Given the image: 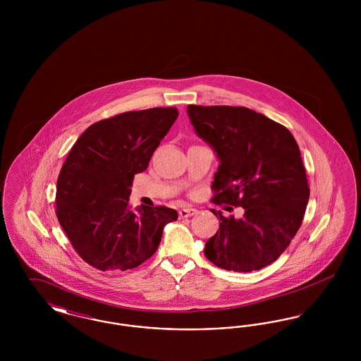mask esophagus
I'll list each match as a JSON object with an SVG mask.
<instances>
[{
	"mask_svg": "<svg viewBox=\"0 0 361 361\" xmlns=\"http://www.w3.org/2000/svg\"><path fill=\"white\" fill-rule=\"evenodd\" d=\"M197 212H199V211L195 209V208H183V209L178 211V215H180V218H189V216L196 215Z\"/></svg>",
	"mask_w": 361,
	"mask_h": 361,
	"instance_id": "obj_1",
	"label": "esophagus"
}]
</instances>
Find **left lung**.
I'll use <instances>...</instances> for the list:
<instances>
[{
  "mask_svg": "<svg viewBox=\"0 0 361 361\" xmlns=\"http://www.w3.org/2000/svg\"><path fill=\"white\" fill-rule=\"evenodd\" d=\"M197 137L219 159L214 203L243 208V216L219 218L204 255L234 272L258 271L276 261L298 233L310 189L299 146L291 133L245 106L188 105ZM230 208V207H227Z\"/></svg>",
  "mask_w": 361,
  "mask_h": 361,
  "instance_id": "8db88e82",
  "label": "left lung"
}]
</instances>
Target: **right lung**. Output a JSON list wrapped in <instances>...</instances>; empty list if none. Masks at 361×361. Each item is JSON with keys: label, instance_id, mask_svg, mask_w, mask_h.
<instances>
[{"label": "right lung", "instance_id": "right-lung-1", "mask_svg": "<svg viewBox=\"0 0 361 361\" xmlns=\"http://www.w3.org/2000/svg\"><path fill=\"white\" fill-rule=\"evenodd\" d=\"M177 116V108L124 112L89 126L71 147L56 181V216L92 267L137 268L177 221L172 208L128 204L134 176L147 169Z\"/></svg>", "mask_w": 361, "mask_h": 361}]
</instances>
